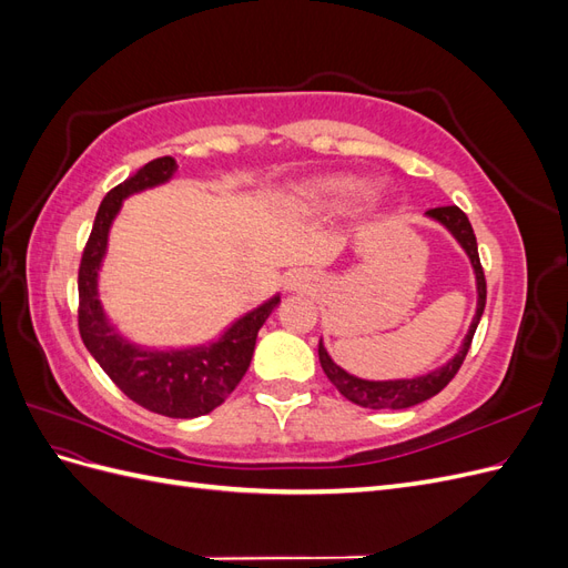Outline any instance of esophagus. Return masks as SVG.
<instances>
[{
	"label": "esophagus",
	"mask_w": 568,
	"mask_h": 568,
	"mask_svg": "<svg viewBox=\"0 0 568 568\" xmlns=\"http://www.w3.org/2000/svg\"><path fill=\"white\" fill-rule=\"evenodd\" d=\"M311 286V277H307L305 272H291L286 277V288L288 291H305Z\"/></svg>",
	"instance_id": "34e87169"
}]
</instances>
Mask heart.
Listing matches in <instances>:
<instances>
[{"mask_svg": "<svg viewBox=\"0 0 568 568\" xmlns=\"http://www.w3.org/2000/svg\"><path fill=\"white\" fill-rule=\"evenodd\" d=\"M359 192H363L359 180L336 175V178H320L296 186L294 192H291V201H294L303 211H329V209H338L343 203H348Z\"/></svg>", "mask_w": 568, "mask_h": 568, "instance_id": "heart-1", "label": "heart"}]
</instances>
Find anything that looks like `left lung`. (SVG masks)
Wrapping results in <instances>:
<instances>
[{
	"label": "left lung",
	"instance_id": "1",
	"mask_svg": "<svg viewBox=\"0 0 568 568\" xmlns=\"http://www.w3.org/2000/svg\"><path fill=\"white\" fill-rule=\"evenodd\" d=\"M426 215L438 220L440 225L448 227L450 234L457 239L462 248L469 255V261L474 265V274H476V288H478V305H476L474 322L469 326L467 336H464L459 353L450 359L448 365H443L440 369L428 372L424 376H415V379H395V382L359 379V376H353L346 369H341L329 357V353L324 351L322 341H320L317 353H320V365L326 374V379H329L338 388L343 398H348L355 405L372 407V409H403V407H412V405L434 398L436 393H440L455 379V374L459 372L464 357H467V353L471 348V338L476 334V326H478L480 315H484V307H486V274H484V267H480L476 234L471 230L469 217L464 215L457 205H440V209L426 211Z\"/></svg>",
	"mask_w": 568,
	"mask_h": 568
}]
</instances>
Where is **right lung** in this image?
<instances>
[{
    "mask_svg": "<svg viewBox=\"0 0 568 568\" xmlns=\"http://www.w3.org/2000/svg\"><path fill=\"white\" fill-rule=\"evenodd\" d=\"M175 159L163 156L149 161L132 173L125 182L113 186L101 201L92 234L84 244L78 272V326L82 343L101 365L111 382L130 400L156 415L173 419H192L209 415L244 379L251 365L255 338L280 296L255 307L242 320H236L220 341L211 346L182 351H144L120 336L109 324L99 303L97 277L104 261L111 222L118 215L123 199L142 189L168 182L175 173Z\"/></svg>",
    "mask_w": 568,
    "mask_h": 568,
    "instance_id": "right-lung-1",
    "label": "right lung"
}]
</instances>
